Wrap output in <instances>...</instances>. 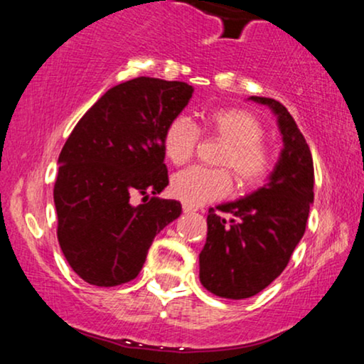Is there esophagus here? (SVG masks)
I'll use <instances>...</instances> for the list:
<instances>
[{
    "instance_id": "34e87169",
    "label": "esophagus",
    "mask_w": 364,
    "mask_h": 364,
    "mask_svg": "<svg viewBox=\"0 0 364 364\" xmlns=\"http://www.w3.org/2000/svg\"><path fill=\"white\" fill-rule=\"evenodd\" d=\"M183 212H185V214H191V212H196V208L193 205H186V203H183Z\"/></svg>"
}]
</instances>
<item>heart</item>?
<instances>
[{"instance_id":"obj_1","label":"heart","mask_w":364,"mask_h":364,"mask_svg":"<svg viewBox=\"0 0 364 364\" xmlns=\"http://www.w3.org/2000/svg\"><path fill=\"white\" fill-rule=\"evenodd\" d=\"M203 132L223 140L225 147L217 164L229 168L243 188L262 185L274 168L270 149L263 144L265 128L250 111L223 107L203 114ZM200 132L185 116L174 118L164 129L162 149L174 166H183L193 156ZM224 168H190L171 181V191L186 205H203L231 191V173Z\"/></svg>"}]
</instances>
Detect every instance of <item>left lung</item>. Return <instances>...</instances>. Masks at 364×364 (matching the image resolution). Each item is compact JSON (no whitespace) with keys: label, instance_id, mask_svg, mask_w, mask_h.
Wrapping results in <instances>:
<instances>
[{"label":"left lung","instance_id":"1","mask_svg":"<svg viewBox=\"0 0 364 364\" xmlns=\"http://www.w3.org/2000/svg\"><path fill=\"white\" fill-rule=\"evenodd\" d=\"M252 101L277 114L284 149L265 186L236 202L208 208L200 282L228 299L252 298L282 274L306 231L313 203V157L294 118L275 99L252 95Z\"/></svg>","mask_w":364,"mask_h":364}]
</instances>
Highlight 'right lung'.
Instances as JSON below:
<instances>
[{"instance_id":"right-lung-1","label":"right lung","mask_w":364,"mask_h":364,"mask_svg":"<svg viewBox=\"0 0 364 364\" xmlns=\"http://www.w3.org/2000/svg\"><path fill=\"white\" fill-rule=\"evenodd\" d=\"M191 94L185 82H123L82 116L63 145L54 183L58 241L75 274L92 286L135 279L154 237L181 214V203L156 195L169 185L164 129ZM136 196H144L139 206Z\"/></svg>"}]
</instances>
